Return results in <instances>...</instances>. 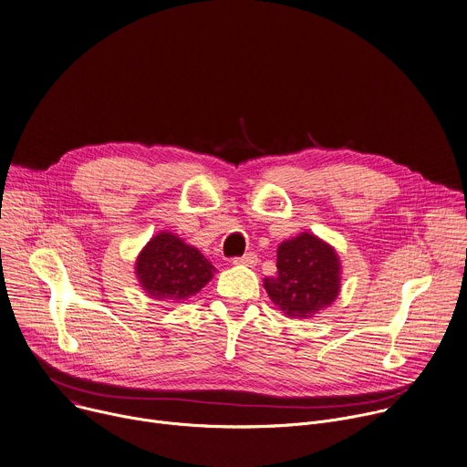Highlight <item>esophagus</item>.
Listing matches in <instances>:
<instances>
[{
    "instance_id": "obj_1",
    "label": "esophagus",
    "mask_w": 467,
    "mask_h": 467,
    "mask_svg": "<svg viewBox=\"0 0 467 467\" xmlns=\"http://www.w3.org/2000/svg\"><path fill=\"white\" fill-rule=\"evenodd\" d=\"M232 264H234V265H246V267H252V265L257 264V255H255L254 252H248V254H244V255H241V257H234Z\"/></svg>"
}]
</instances>
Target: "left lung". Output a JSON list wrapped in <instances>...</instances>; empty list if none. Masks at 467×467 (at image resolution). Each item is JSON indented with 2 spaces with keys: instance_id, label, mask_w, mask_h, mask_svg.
Instances as JSON below:
<instances>
[{
  "instance_id": "1",
  "label": "left lung",
  "mask_w": 467,
  "mask_h": 467,
  "mask_svg": "<svg viewBox=\"0 0 467 467\" xmlns=\"http://www.w3.org/2000/svg\"><path fill=\"white\" fill-rule=\"evenodd\" d=\"M276 276L265 278L271 300L291 319H312L332 306L341 287V264L336 250L314 234L284 241L278 246Z\"/></svg>"
}]
</instances>
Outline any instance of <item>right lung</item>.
<instances>
[{"label": "right lung", "mask_w": 467, "mask_h": 467, "mask_svg": "<svg viewBox=\"0 0 467 467\" xmlns=\"http://www.w3.org/2000/svg\"><path fill=\"white\" fill-rule=\"evenodd\" d=\"M215 271L198 248L171 232L151 237L135 262L140 287L151 298L165 302H182L196 295Z\"/></svg>", "instance_id": "add662e5"}]
</instances>
